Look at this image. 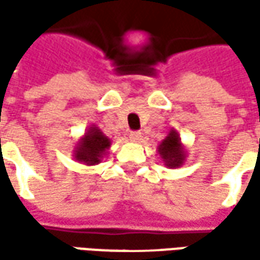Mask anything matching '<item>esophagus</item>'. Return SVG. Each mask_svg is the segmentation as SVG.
I'll use <instances>...</instances> for the list:
<instances>
[{"mask_svg":"<svg viewBox=\"0 0 260 260\" xmlns=\"http://www.w3.org/2000/svg\"><path fill=\"white\" fill-rule=\"evenodd\" d=\"M128 137H130V140H132V142L137 143V142H140V140H142V133H140V132H132V133L128 135Z\"/></svg>","mask_w":260,"mask_h":260,"instance_id":"obj_1","label":"esophagus"}]
</instances>
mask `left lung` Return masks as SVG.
<instances>
[{"label": "left lung", "instance_id": "8db88e82", "mask_svg": "<svg viewBox=\"0 0 260 260\" xmlns=\"http://www.w3.org/2000/svg\"><path fill=\"white\" fill-rule=\"evenodd\" d=\"M157 153L166 168H181L186 159V150L181 142L179 133L176 130H171L165 139L157 146Z\"/></svg>", "mask_w": 260, "mask_h": 260}]
</instances>
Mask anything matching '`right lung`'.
Wrapping results in <instances>:
<instances>
[{
    "instance_id": "right-lung-1",
    "label": "right lung",
    "mask_w": 260,
    "mask_h": 260,
    "mask_svg": "<svg viewBox=\"0 0 260 260\" xmlns=\"http://www.w3.org/2000/svg\"><path fill=\"white\" fill-rule=\"evenodd\" d=\"M111 140L96 127L91 124L74 147V159L86 166L98 165L108 155Z\"/></svg>"
}]
</instances>
